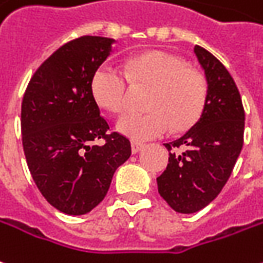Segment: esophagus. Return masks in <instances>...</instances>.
<instances>
[{
	"label": "esophagus",
	"mask_w": 263,
	"mask_h": 263,
	"mask_svg": "<svg viewBox=\"0 0 263 263\" xmlns=\"http://www.w3.org/2000/svg\"><path fill=\"white\" fill-rule=\"evenodd\" d=\"M131 148H132V154H138L139 151L144 148V144H141V142H137V141H132Z\"/></svg>",
	"instance_id": "34e87169"
}]
</instances>
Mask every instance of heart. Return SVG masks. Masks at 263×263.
<instances>
[{
  "mask_svg": "<svg viewBox=\"0 0 263 263\" xmlns=\"http://www.w3.org/2000/svg\"><path fill=\"white\" fill-rule=\"evenodd\" d=\"M129 81L135 87H148L144 114H128L117 122V129L135 141L165 135L172 126L182 131L199 118L206 100L203 75L181 57L165 51L135 55L125 62V72L104 64L92 77L97 102L109 112H124L128 106Z\"/></svg>",
  "mask_w": 263,
  "mask_h": 263,
  "instance_id": "heart-1",
  "label": "heart"
}]
</instances>
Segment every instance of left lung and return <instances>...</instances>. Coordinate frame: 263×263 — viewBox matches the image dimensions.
<instances>
[{"label":"left lung","instance_id":"1","mask_svg":"<svg viewBox=\"0 0 263 263\" xmlns=\"http://www.w3.org/2000/svg\"><path fill=\"white\" fill-rule=\"evenodd\" d=\"M194 52L208 84L205 105L195 125L165 144L170 162L157 178L159 195L179 214L198 212L219 195L239 157L245 128L234 78L209 51L195 45Z\"/></svg>","mask_w":263,"mask_h":263}]
</instances>
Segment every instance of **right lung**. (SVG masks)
I'll return each instance as SVG.
<instances>
[{
  "label": "right lung",
  "instance_id": "right-lung-1",
  "mask_svg": "<svg viewBox=\"0 0 263 263\" xmlns=\"http://www.w3.org/2000/svg\"><path fill=\"white\" fill-rule=\"evenodd\" d=\"M114 40L84 35L42 62L21 105L24 154L47 201L64 214L84 215L105 198L119 165L131 157L129 139L101 117L92 77ZM102 139L104 145H93Z\"/></svg>",
  "mask_w": 263,
  "mask_h": 263
}]
</instances>
